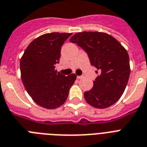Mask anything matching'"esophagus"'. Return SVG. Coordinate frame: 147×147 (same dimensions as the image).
Returning <instances> with one entry per match:
<instances>
[{"label":"esophagus","mask_w":147,"mask_h":147,"mask_svg":"<svg viewBox=\"0 0 147 147\" xmlns=\"http://www.w3.org/2000/svg\"><path fill=\"white\" fill-rule=\"evenodd\" d=\"M84 78V76H77V78H78V79H82V78Z\"/></svg>","instance_id":"1"}]
</instances>
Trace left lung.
I'll use <instances>...</instances> for the list:
<instances>
[{
  "label": "left lung",
  "mask_w": 147,
  "mask_h": 147,
  "mask_svg": "<svg viewBox=\"0 0 147 147\" xmlns=\"http://www.w3.org/2000/svg\"><path fill=\"white\" fill-rule=\"evenodd\" d=\"M69 40L88 53L92 65L100 72L92 89L85 92V100L99 109L114 105L123 94L130 77L127 50L115 38L101 32L77 33Z\"/></svg>",
  "instance_id": "obj_1"
}]
</instances>
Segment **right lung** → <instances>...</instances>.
<instances>
[{"label": "right lung", "mask_w": 147, "mask_h": 147, "mask_svg": "<svg viewBox=\"0 0 147 147\" xmlns=\"http://www.w3.org/2000/svg\"><path fill=\"white\" fill-rule=\"evenodd\" d=\"M71 35L67 33H46L26 47L20 59V73L24 87L38 105L55 109L65 102L76 74L65 76L58 72L61 48Z\"/></svg>", "instance_id": "obj_1"}]
</instances>
